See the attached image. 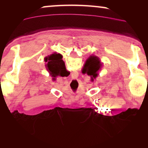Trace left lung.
<instances>
[{
	"mask_svg": "<svg viewBox=\"0 0 148 148\" xmlns=\"http://www.w3.org/2000/svg\"><path fill=\"white\" fill-rule=\"evenodd\" d=\"M102 65V62L98 56L91 55L85 62L84 70L89 75L96 78L98 76L99 71L101 69Z\"/></svg>",
	"mask_w": 148,
	"mask_h": 148,
	"instance_id": "1",
	"label": "left lung"
}]
</instances>
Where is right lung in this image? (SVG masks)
<instances>
[{
  "label": "right lung",
  "mask_w": 148,
  "mask_h": 148,
  "mask_svg": "<svg viewBox=\"0 0 148 148\" xmlns=\"http://www.w3.org/2000/svg\"><path fill=\"white\" fill-rule=\"evenodd\" d=\"M62 56L60 54H57L56 52L50 54L45 58L46 68L49 73L52 77H55L59 74L60 71L66 69L65 64L63 60H62Z\"/></svg>",
  "instance_id": "add662e5"
}]
</instances>
